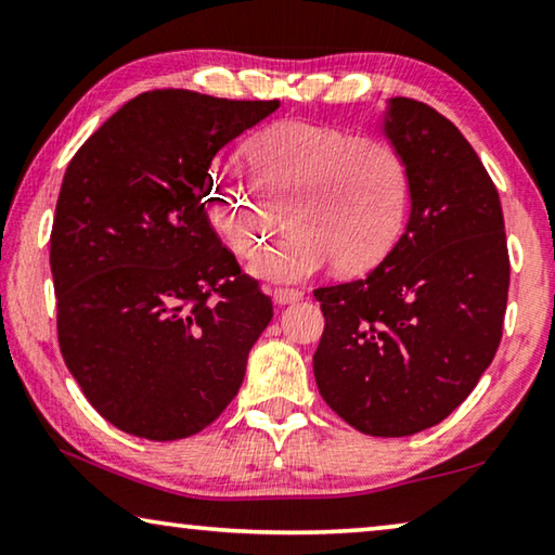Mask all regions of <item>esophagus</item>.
<instances>
[{
	"mask_svg": "<svg viewBox=\"0 0 555 555\" xmlns=\"http://www.w3.org/2000/svg\"><path fill=\"white\" fill-rule=\"evenodd\" d=\"M304 298V294L296 288H276L274 291V304L276 306H288V304H296V300Z\"/></svg>",
	"mask_w": 555,
	"mask_h": 555,
	"instance_id": "obj_1",
	"label": "esophagus"
}]
</instances>
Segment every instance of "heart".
Returning <instances> with one entry per match:
<instances>
[{
    "instance_id": "heart-1",
    "label": "heart",
    "mask_w": 555,
    "mask_h": 555,
    "mask_svg": "<svg viewBox=\"0 0 555 555\" xmlns=\"http://www.w3.org/2000/svg\"><path fill=\"white\" fill-rule=\"evenodd\" d=\"M253 171L232 164L208 185L212 222L237 255L261 244L288 205L286 237L249 259L251 276L296 284L337 261L364 271L389 255L409 218L411 171L384 139L350 129L281 121L244 146Z\"/></svg>"
}]
</instances>
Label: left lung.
I'll return each mask as SVG.
<instances>
[{
    "label": "left lung",
    "instance_id": "left-lung-1",
    "mask_svg": "<svg viewBox=\"0 0 555 555\" xmlns=\"http://www.w3.org/2000/svg\"><path fill=\"white\" fill-rule=\"evenodd\" d=\"M382 134L411 171L399 242L367 276L315 288L321 397L367 436L401 438L450 416L494 360L509 294L500 193L453 121L391 98Z\"/></svg>",
    "mask_w": 555,
    "mask_h": 555
}]
</instances>
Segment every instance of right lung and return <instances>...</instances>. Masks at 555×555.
Segmentation results:
<instances>
[{
	"label": "right lung",
	"instance_id": "right-lung-1",
	"mask_svg": "<svg viewBox=\"0 0 555 555\" xmlns=\"http://www.w3.org/2000/svg\"><path fill=\"white\" fill-rule=\"evenodd\" d=\"M276 109L152 90L65 168L51 232L59 345L92 409L129 436L178 440L210 426L274 315L203 198L220 149Z\"/></svg>",
	"mask_w": 555,
	"mask_h": 555
}]
</instances>
